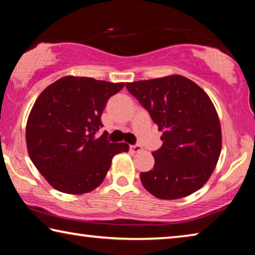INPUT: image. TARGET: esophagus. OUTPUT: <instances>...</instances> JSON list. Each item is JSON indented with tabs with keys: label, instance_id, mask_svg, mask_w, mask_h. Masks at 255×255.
<instances>
[{
	"label": "esophagus",
	"instance_id": "esophagus-1",
	"mask_svg": "<svg viewBox=\"0 0 255 255\" xmlns=\"http://www.w3.org/2000/svg\"><path fill=\"white\" fill-rule=\"evenodd\" d=\"M130 150L133 153H139V152H141V150H143V147H141V146L138 145V144L137 145H131Z\"/></svg>",
	"mask_w": 255,
	"mask_h": 255
}]
</instances>
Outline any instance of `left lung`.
<instances>
[{
  "mask_svg": "<svg viewBox=\"0 0 255 255\" xmlns=\"http://www.w3.org/2000/svg\"><path fill=\"white\" fill-rule=\"evenodd\" d=\"M163 131L152 153L153 170L141 172L144 188L159 199H180L196 192L215 170L222 150L217 112L207 93L181 75L127 83Z\"/></svg>",
  "mask_w": 255,
  "mask_h": 255,
  "instance_id": "1",
  "label": "left lung"
}]
</instances>
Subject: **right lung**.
I'll return each instance as SVG.
<instances>
[{
	"label": "right lung",
	"mask_w": 255,
	"mask_h": 255,
	"mask_svg": "<svg viewBox=\"0 0 255 255\" xmlns=\"http://www.w3.org/2000/svg\"><path fill=\"white\" fill-rule=\"evenodd\" d=\"M92 77L65 76L44 90L30 112L25 139L29 156L51 187L64 193L92 191L105 180L126 143H110L101 115L107 101L124 88Z\"/></svg>",
	"instance_id": "right-lung-1"
}]
</instances>
